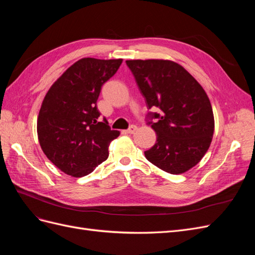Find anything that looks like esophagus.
<instances>
[{"label": "esophagus", "instance_id": "34e87169", "mask_svg": "<svg viewBox=\"0 0 255 255\" xmlns=\"http://www.w3.org/2000/svg\"><path fill=\"white\" fill-rule=\"evenodd\" d=\"M136 130H137V127L136 126H130L127 130H126V132L128 133V134H134L135 132H136Z\"/></svg>", "mask_w": 255, "mask_h": 255}]
</instances>
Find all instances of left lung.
Masks as SVG:
<instances>
[{
  "label": "left lung",
  "mask_w": 255,
  "mask_h": 255,
  "mask_svg": "<svg viewBox=\"0 0 255 255\" xmlns=\"http://www.w3.org/2000/svg\"><path fill=\"white\" fill-rule=\"evenodd\" d=\"M148 109L156 143L144 151L153 165L171 174L196 166L210 148L214 115L206 92L185 69L171 60H127ZM156 120L154 123L152 119Z\"/></svg>",
  "instance_id": "obj_1"
}]
</instances>
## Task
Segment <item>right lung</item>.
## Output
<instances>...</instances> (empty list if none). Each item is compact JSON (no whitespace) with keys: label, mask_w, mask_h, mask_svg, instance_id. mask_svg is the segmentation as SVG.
<instances>
[{"label":"right lung","mask_w":255,"mask_h":255,"mask_svg":"<svg viewBox=\"0 0 255 255\" xmlns=\"http://www.w3.org/2000/svg\"><path fill=\"white\" fill-rule=\"evenodd\" d=\"M122 59L82 58L69 67L45 95L37 120L43 153L61 171L87 175L109 157V146L119 136L105 118L100 121L97 101L105 82Z\"/></svg>","instance_id":"1"}]
</instances>
